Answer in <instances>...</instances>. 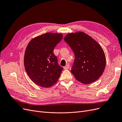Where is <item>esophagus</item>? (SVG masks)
<instances>
[{
    "instance_id": "esophagus-1",
    "label": "esophagus",
    "mask_w": 122,
    "mask_h": 122,
    "mask_svg": "<svg viewBox=\"0 0 122 122\" xmlns=\"http://www.w3.org/2000/svg\"><path fill=\"white\" fill-rule=\"evenodd\" d=\"M69 67H70V65L69 64H67V65H66V66H65V67H64V69L65 70H67V69H68L69 68Z\"/></svg>"
}]
</instances>
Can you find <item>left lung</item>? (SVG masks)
Here are the masks:
<instances>
[{"mask_svg": "<svg viewBox=\"0 0 122 122\" xmlns=\"http://www.w3.org/2000/svg\"><path fill=\"white\" fill-rule=\"evenodd\" d=\"M64 40L75 54L71 72L76 79L83 84L98 79L106 65L105 55L100 45L82 31L69 33Z\"/></svg>", "mask_w": 122, "mask_h": 122, "instance_id": "obj_1", "label": "left lung"}]
</instances>
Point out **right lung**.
I'll return each instance as SVG.
<instances>
[{"label":"right lung","mask_w":122,"mask_h":122,"mask_svg":"<svg viewBox=\"0 0 122 122\" xmlns=\"http://www.w3.org/2000/svg\"><path fill=\"white\" fill-rule=\"evenodd\" d=\"M62 39V34L47 32L31 40L26 48L25 71L32 81L40 86H51L61 76L63 68L58 65L53 50Z\"/></svg>","instance_id":"1"}]
</instances>
